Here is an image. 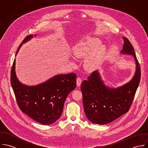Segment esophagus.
Segmentation results:
<instances>
[{
    "instance_id": "34e87169",
    "label": "esophagus",
    "mask_w": 148,
    "mask_h": 148,
    "mask_svg": "<svg viewBox=\"0 0 148 148\" xmlns=\"http://www.w3.org/2000/svg\"><path fill=\"white\" fill-rule=\"evenodd\" d=\"M82 83V80L81 79V78L78 77L76 80V84L78 86H80Z\"/></svg>"
}]
</instances>
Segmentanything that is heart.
Masks as SVG:
<instances>
[{
  "label": "heart",
  "mask_w": 148,
  "mask_h": 148,
  "mask_svg": "<svg viewBox=\"0 0 148 148\" xmlns=\"http://www.w3.org/2000/svg\"><path fill=\"white\" fill-rule=\"evenodd\" d=\"M101 41L95 38H88L86 40L79 43L75 47L74 53L76 57L84 58L93 54L88 58L86 62V68L89 70L95 69L100 63L105 51L104 47H100Z\"/></svg>",
  "instance_id": "heart-1"
}]
</instances>
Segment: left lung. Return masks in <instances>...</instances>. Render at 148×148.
I'll return each instance as SVG.
<instances>
[{"mask_svg":"<svg viewBox=\"0 0 148 148\" xmlns=\"http://www.w3.org/2000/svg\"><path fill=\"white\" fill-rule=\"evenodd\" d=\"M121 53L132 55L136 64L133 79L126 84L110 88L104 84L97 71L92 72L81 85L83 103L86 116L91 122L100 125L110 123L127 113L132 104L141 79V68L134 48L125 37Z\"/></svg>","mask_w":148,"mask_h":148,"instance_id":"left-lung-1","label":"left lung"}]
</instances>
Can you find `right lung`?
<instances>
[{
    "instance_id": "add662e5",
    "label": "right lung",
    "mask_w": 148,
    "mask_h": 148,
    "mask_svg": "<svg viewBox=\"0 0 148 148\" xmlns=\"http://www.w3.org/2000/svg\"><path fill=\"white\" fill-rule=\"evenodd\" d=\"M32 38V35L25 38L16 54L23 43ZM15 68V59L11 71V84L21 112L43 125L57 121L62 114L66 97L76 86V75L71 73L56 75L42 84L27 86L19 81Z\"/></svg>"
}]
</instances>
